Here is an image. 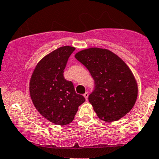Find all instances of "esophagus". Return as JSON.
Listing matches in <instances>:
<instances>
[{
  "label": "esophagus",
  "instance_id": "obj_1",
  "mask_svg": "<svg viewBox=\"0 0 159 159\" xmlns=\"http://www.w3.org/2000/svg\"><path fill=\"white\" fill-rule=\"evenodd\" d=\"M83 96H84V98H85V100H88V98H89V92H88V91H87V92H85V94H83Z\"/></svg>",
  "mask_w": 159,
  "mask_h": 159
}]
</instances>
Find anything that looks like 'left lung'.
Returning <instances> with one entry per match:
<instances>
[{"instance_id":"1","label":"left lung","mask_w":159,"mask_h":159,"mask_svg":"<svg viewBox=\"0 0 159 159\" xmlns=\"http://www.w3.org/2000/svg\"><path fill=\"white\" fill-rule=\"evenodd\" d=\"M94 80L89 96L98 117L111 122L120 119L135 105L138 85L133 74L120 57L107 49L91 48L75 54Z\"/></svg>"}]
</instances>
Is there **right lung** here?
<instances>
[{"instance_id": "right-lung-1", "label": "right lung", "mask_w": 159, "mask_h": 159, "mask_svg": "<svg viewBox=\"0 0 159 159\" xmlns=\"http://www.w3.org/2000/svg\"><path fill=\"white\" fill-rule=\"evenodd\" d=\"M74 50V47H61L45 56L35 66L30 82V94L35 107L53 124H70L78 107L85 101L63 74Z\"/></svg>"}]
</instances>
